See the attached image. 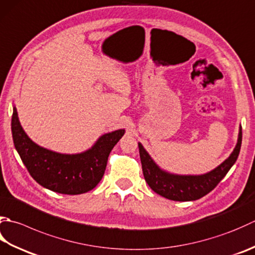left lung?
I'll use <instances>...</instances> for the list:
<instances>
[{"label":"left lung","instance_id":"left-lung-1","mask_svg":"<svg viewBox=\"0 0 255 255\" xmlns=\"http://www.w3.org/2000/svg\"><path fill=\"white\" fill-rule=\"evenodd\" d=\"M242 143V128H239L236 147L226 160L213 170L203 174H177L163 170L138 142L144 180L152 190L173 201H193L212 191L236 163Z\"/></svg>","mask_w":255,"mask_h":255}]
</instances>
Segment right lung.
<instances>
[{"label": "right lung", "instance_id": "obj_1", "mask_svg": "<svg viewBox=\"0 0 255 255\" xmlns=\"http://www.w3.org/2000/svg\"><path fill=\"white\" fill-rule=\"evenodd\" d=\"M11 126L15 149L34 180L63 194H81L96 187L106 170L109 153L125 133V129L104 133L87 150L61 153L38 146L27 136L15 106Z\"/></svg>", "mask_w": 255, "mask_h": 255}]
</instances>
